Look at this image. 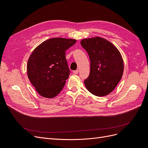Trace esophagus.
<instances>
[{"label":"esophagus","instance_id":"1","mask_svg":"<svg viewBox=\"0 0 148 148\" xmlns=\"http://www.w3.org/2000/svg\"><path fill=\"white\" fill-rule=\"evenodd\" d=\"M73 73L74 74H78V70H75V71H73Z\"/></svg>","mask_w":148,"mask_h":148}]
</instances>
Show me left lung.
<instances>
[{"instance_id":"obj_1","label":"left lung","mask_w":148,"mask_h":148,"mask_svg":"<svg viewBox=\"0 0 148 148\" xmlns=\"http://www.w3.org/2000/svg\"><path fill=\"white\" fill-rule=\"evenodd\" d=\"M81 45L90 60V73L84 80L85 86L95 96L109 95L123 75V62L120 52L111 42L99 37L83 39Z\"/></svg>"}]
</instances>
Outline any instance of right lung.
Returning a JSON list of instances; mask_svg holds the SVG:
<instances>
[{"instance_id": "1", "label": "right lung", "mask_w": 148, "mask_h": 148, "mask_svg": "<svg viewBox=\"0 0 148 148\" xmlns=\"http://www.w3.org/2000/svg\"><path fill=\"white\" fill-rule=\"evenodd\" d=\"M77 42L75 39L54 38L36 48L27 64L28 77L42 97H56L63 89L70 71L65 51Z\"/></svg>"}]
</instances>
